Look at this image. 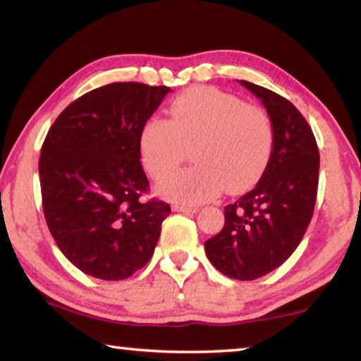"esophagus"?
<instances>
[{
    "label": "esophagus",
    "mask_w": 361,
    "mask_h": 361,
    "mask_svg": "<svg viewBox=\"0 0 361 361\" xmlns=\"http://www.w3.org/2000/svg\"><path fill=\"white\" fill-rule=\"evenodd\" d=\"M173 210L175 212H181V213H197L199 209L197 207H188V205H173Z\"/></svg>",
    "instance_id": "esophagus-1"
}]
</instances>
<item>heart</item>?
Masks as SVG:
<instances>
[{"instance_id": "heart-1", "label": "heart", "mask_w": 361, "mask_h": 361, "mask_svg": "<svg viewBox=\"0 0 361 361\" xmlns=\"http://www.w3.org/2000/svg\"><path fill=\"white\" fill-rule=\"evenodd\" d=\"M170 121L151 116L140 132L143 166L162 178L194 146L195 166L169 175L159 192L181 204H202L226 188L239 192L259 178L274 143L272 122L261 106L215 87H194L176 97Z\"/></svg>"}]
</instances>
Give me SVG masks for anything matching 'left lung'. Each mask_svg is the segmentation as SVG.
Returning <instances> with one entry per match:
<instances>
[{
  "instance_id": "1",
  "label": "left lung",
  "mask_w": 361,
  "mask_h": 361,
  "mask_svg": "<svg viewBox=\"0 0 361 361\" xmlns=\"http://www.w3.org/2000/svg\"><path fill=\"white\" fill-rule=\"evenodd\" d=\"M239 82L266 108L272 152L252 191L224 207L223 229L205 242V253L224 276L255 280L288 259L302 240L315 207L320 156L312 129L291 102Z\"/></svg>"
}]
</instances>
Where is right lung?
<instances>
[{
  "label": "right lung",
  "mask_w": 361,
  "mask_h": 361,
  "mask_svg": "<svg viewBox=\"0 0 361 361\" xmlns=\"http://www.w3.org/2000/svg\"><path fill=\"white\" fill-rule=\"evenodd\" d=\"M167 85L113 82L66 106L42 143L39 181L47 228L71 264L124 280L154 253L170 205L143 202L148 178L140 132Z\"/></svg>",
  "instance_id": "obj_1"
}]
</instances>
